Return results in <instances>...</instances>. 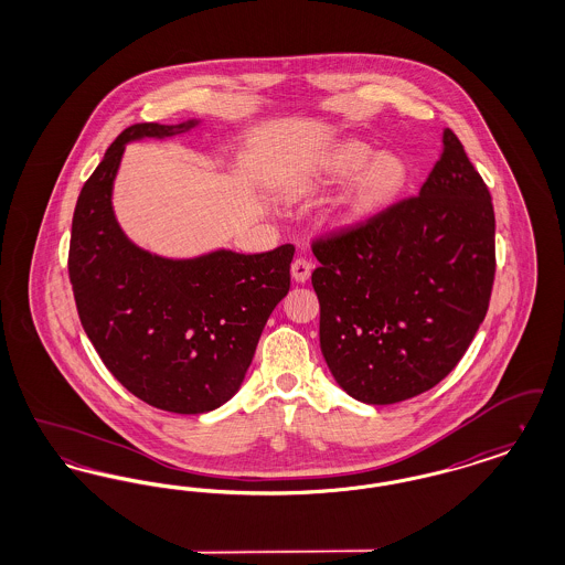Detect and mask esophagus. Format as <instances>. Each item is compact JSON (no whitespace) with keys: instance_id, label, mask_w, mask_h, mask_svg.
Returning <instances> with one entry per match:
<instances>
[{"instance_id":"1","label":"esophagus","mask_w":565,"mask_h":565,"mask_svg":"<svg viewBox=\"0 0 565 565\" xmlns=\"http://www.w3.org/2000/svg\"><path fill=\"white\" fill-rule=\"evenodd\" d=\"M311 269H313V265H311L307 258H296L290 273H292V279H295V281L305 284V281L311 277Z\"/></svg>"}]
</instances>
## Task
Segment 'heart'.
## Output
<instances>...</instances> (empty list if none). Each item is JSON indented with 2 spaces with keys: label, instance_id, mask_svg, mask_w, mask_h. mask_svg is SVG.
Masks as SVG:
<instances>
[{
  "label": "heart",
  "instance_id": "heart-1",
  "mask_svg": "<svg viewBox=\"0 0 565 565\" xmlns=\"http://www.w3.org/2000/svg\"><path fill=\"white\" fill-rule=\"evenodd\" d=\"M356 180L345 192L332 226L353 228L369 222L373 215L392 205L408 182V169L403 157L394 152L375 154L369 143L362 141H343L326 152L313 175L302 180L300 189L305 192H322L348 184Z\"/></svg>",
  "mask_w": 565,
  "mask_h": 565
}]
</instances>
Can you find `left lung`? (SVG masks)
<instances>
[{
	"label": "left lung",
	"instance_id": "8db88e82",
	"mask_svg": "<svg viewBox=\"0 0 565 565\" xmlns=\"http://www.w3.org/2000/svg\"><path fill=\"white\" fill-rule=\"evenodd\" d=\"M320 348L351 398L394 404L449 375L483 323L495 215L451 129L417 196L313 242Z\"/></svg>",
	"mask_w": 565,
	"mask_h": 565
}]
</instances>
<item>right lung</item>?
<instances>
[{"label": "right lung", "instance_id": "add662e5", "mask_svg": "<svg viewBox=\"0 0 565 565\" xmlns=\"http://www.w3.org/2000/svg\"><path fill=\"white\" fill-rule=\"evenodd\" d=\"M199 122H139L114 139L82 186L67 260L82 328L109 373L139 401L180 415L214 411L237 394L265 323L290 290L295 256L286 243L173 260L122 233L111 190L125 146Z\"/></svg>", "mask_w": 565, "mask_h": 565}]
</instances>
